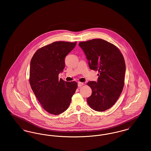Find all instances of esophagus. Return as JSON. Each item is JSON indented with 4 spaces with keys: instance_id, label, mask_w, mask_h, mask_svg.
Masks as SVG:
<instances>
[{
    "instance_id": "esophagus-1",
    "label": "esophagus",
    "mask_w": 151,
    "mask_h": 151,
    "mask_svg": "<svg viewBox=\"0 0 151 151\" xmlns=\"http://www.w3.org/2000/svg\"><path fill=\"white\" fill-rule=\"evenodd\" d=\"M84 83H81V82H79L78 83V86L79 87H81V86H84Z\"/></svg>"
}]
</instances>
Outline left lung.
<instances>
[{
  "label": "left lung",
  "instance_id": "1",
  "mask_svg": "<svg viewBox=\"0 0 151 151\" xmlns=\"http://www.w3.org/2000/svg\"><path fill=\"white\" fill-rule=\"evenodd\" d=\"M90 69L99 72L97 81H89L92 91L87 98L89 106L97 111L111 108L122 93L124 84L126 65L122 52L114 45L102 39L79 42Z\"/></svg>",
  "mask_w": 151,
  "mask_h": 151
}]
</instances>
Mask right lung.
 I'll use <instances>...</instances> for the list:
<instances>
[{
  "instance_id": "obj_1",
  "label": "right lung",
  "mask_w": 151,
  "mask_h": 151,
  "mask_svg": "<svg viewBox=\"0 0 151 151\" xmlns=\"http://www.w3.org/2000/svg\"><path fill=\"white\" fill-rule=\"evenodd\" d=\"M76 43L52 42L38 49L31 59L30 85L41 106L51 114H60L68 109L78 88L76 81L58 78L65 68V57Z\"/></svg>"
}]
</instances>
